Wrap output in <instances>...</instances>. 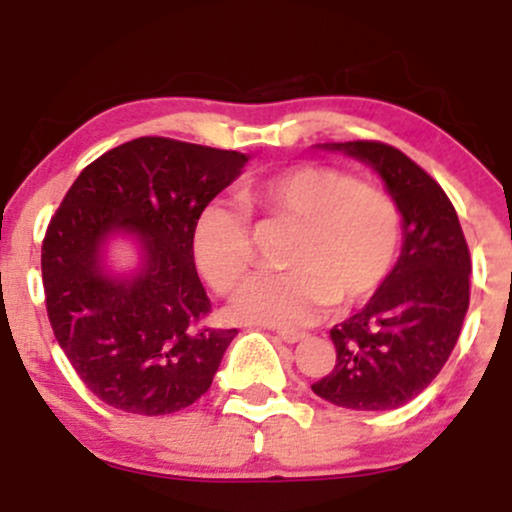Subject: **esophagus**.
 Here are the masks:
<instances>
[{"label":"esophagus","instance_id":"1","mask_svg":"<svg viewBox=\"0 0 512 512\" xmlns=\"http://www.w3.org/2000/svg\"><path fill=\"white\" fill-rule=\"evenodd\" d=\"M276 337H279L284 344H296V342H303L305 334H303V332H289V330H284V332H276Z\"/></svg>","mask_w":512,"mask_h":512}]
</instances>
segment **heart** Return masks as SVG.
<instances>
[{"label": "heart", "instance_id": "obj_1", "mask_svg": "<svg viewBox=\"0 0 512 512\" xmlns=\"http://www.w3.org/2000/svg\"><path fill=\"white\" fill-rule=\"evenodd\" d=\"M240 202H209L192 231L199 272L219 293L236 289L255 262L245 208L296 226L284 255L291 269L245 281L233 298L240 320L281 330L310 325L332 303L366 301L395 267L402 245L395 197L342 168L305 163L279 170L248 182Z\"/></svg>", "mask_w": 512, "mask_h": 512}]
</instances>
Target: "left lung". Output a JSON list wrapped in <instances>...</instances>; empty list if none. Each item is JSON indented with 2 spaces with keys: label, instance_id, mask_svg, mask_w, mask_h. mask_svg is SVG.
<instances>
[{
  "label": "left lung",
  "instance_id": "1",
  "mask_svg": "<svg viewBox=\"0 0 512 512\" xmlns=\"http://www.w3.org/2000/svg\"><path fill=\"white\" fill-rule=\"evenodd\" d=\"M368 163L402 211V255L385 284L330 330L332 373L313 392L337 407L387 411L419 397L445 366L469 308V260L460 219L443 187L383 142L325 144Z\"/></svg>",
  "mask_w": 512,
  "mask_h": 512
}]
</instances>
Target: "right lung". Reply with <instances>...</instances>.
Returning <instances> with one entry per match:
<instances>
[{
    "mask_svg": "<svg viewBox=\"0 0 512 512\" xmlns=\"http://www.w3.org/2000/svg\"><path fill=\"white\" fill-rule=\"evenodd\" d=\"M248 156L139 137L81 170L43 240L45 308L76 375L110 407L173 414L209 390L238 330L204 325L211 303L195 269V221ZM113 232L138 238L132 277L104 272Z\"/></svg>",
    "mask_w": 512,
    "mask_h": 512,
    "instance_id": "1",
    "label": "right lung"
}]
</instances>
